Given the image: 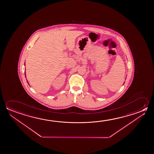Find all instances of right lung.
I'll list each match as a JSON object with an SVG mask.
<instances>
[{
    "label": "right lung",
    "mask_w": 154,
    "mask_h": 154,
    "mask_svg": "<svg viewBox=\"0 0 154 154\" xmlns=\"http://www.w3.org/2000/svg\"><path fill=\"white\" fill-rule=\"evenodd\" d=\"M27 83H28V82H27Z\"/></svg>",
    "instance_id": "right-lung-1"
}]
</instances>
